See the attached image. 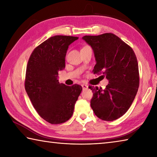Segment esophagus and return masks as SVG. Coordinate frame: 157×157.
I'll return each mask as SVG.
<instances>
[{
	"mask_svg": "<svg viewBox=\"0 0 157 157\" xmlns=\"http://www.w3.org/2000/svg\"><path fill=\"white\" fill-rule=\"evenodd\" d=\"M82 89H88V86H87L86 84H82Z\"/></svg>",
	"mask_w": 157,
	"mask_h": 157,
	"instance_id": "obj_1",
	"label": "esophagus"
}]
</instances>
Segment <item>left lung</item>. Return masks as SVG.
<instances>
[{
  "label": "left lung",
  "mask_w": 157,
  "mask_h": 157,
  "mask_svg": "<svg viewBox=\"0 0 157 157\" xmlns=\"http://www.w3.org/2000/svg\"><path fill=\"white\" fill-rule=\"evenodd\" d=\"M82 39L94 50L96 63L93 72L106 77L105 89L89 86L94 93L91 107L100 119L116 120L132 104L139 86V71L134 50L113 33L86 35Z\"/></svg>",
  "instance_id": "1"
}]
</instances>
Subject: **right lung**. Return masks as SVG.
Returning <instances> with one entry per match:
<instances>
[{
  "mask_svg": "<svg viewBox=\"0 0 157 157\" xmlns=\"http://www.w3.org/2000/svg\"><path fill=\"white\" fill-rule=\"evenodd\" d=\"M78 36L55 35L36 47L26 68L25 89L36 112L50 124L63 123L72 116L82 87L59 84L58 72L65 68L68 46Z\"/></svg>",
  "mask_w": 157,
  "mask_h": 157,
  "instance_id": "add662e5",
  "label": "right lung"
}]
</instances>
